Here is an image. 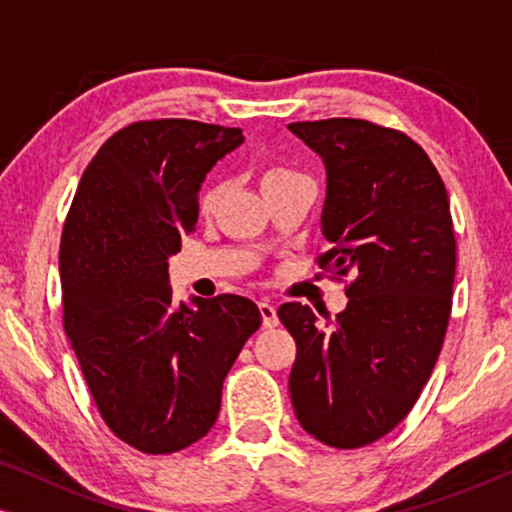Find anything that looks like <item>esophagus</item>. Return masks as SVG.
I'll return each instance as SVG.
<instances>
[{"mask_svg": "<svg viewBox=\"0 0 512 512\" xmlns=\"http://www.w3.org/2000/svg\"><path fill=\"white\" fill-rule=\"evenodd\" d=\"M258 310H261V317H263V326H265V328H275V326L279 324L275 305L265 303V300H263V303H258Z\"/></svg>", "mask_w": 512, "mask_h": 512, "instance_id": "esophagus-1", "label": "esophagus"}]
</instances>
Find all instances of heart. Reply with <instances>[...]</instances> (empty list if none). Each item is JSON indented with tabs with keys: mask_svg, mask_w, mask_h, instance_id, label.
Wrapping results in <instances>:
<instances>
[{
	"mask_svg": "<svg viewBox=\"0 0 512 512\" xmlns=\"http://www.w3.org/2000/svg\"><path fill=\"white\" fill-rule=\"evenodd\" d=\"M291 177H298V172H293L284 165H268V167H265V172H263V188L272 186V184H279V181H286ZM226 191H228V181H223V179H216V181H212V184H207L205 188H202V193L198 198L200 212L202 214H212L216 205L221 202L223 195H226Z\"/></svg>",
	"mask_w": 512,
	"mask_h": 512,
	"instance_id": "1",
	"label": "heart"
}]
</instances>
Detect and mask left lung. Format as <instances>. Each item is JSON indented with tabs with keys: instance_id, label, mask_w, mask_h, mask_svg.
<instances>
[{
	"instance_id": "obj_1",
	"label": "left lung",
	"mask_w": 512,
	"mask_h": 512,
	"mask_svg": "<svg viewBox=\"0 0 512 512\" xmlns=\"http://www.w3.org/2000/svg\"><path fill=\"white\" fill-rule=\"evenodd\" d=\"M326 163L328 249L314 258L345 282L347 310L279 305L296 340L291 403L319 443L356 450L408 417L443 349L457 240L436 165L405 132L363 118L291 123Z\"/></svg>"
}]
</instances>
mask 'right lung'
I'll use <instances>...</instances> for the list:
<instances>
[{
    "instance_id": "right-lung-1",
    "label": "right lung",
    "mask_w": 512,
    "mask_h": 512,
    "mask_svg": "<svg viewBox=\"0 0 512 512\" xmlns=\"http://www.w3.org/2000/svg\"><path fill=\"white\" fill-rule=\"evenodd\" d=\"M240 128L156 118L114 132L83 172L60 240L62 326L111 433L144 454L198 443L228 370L261 326L233 293L177 303L167 258L198 223V193Z\"/></svg>"
}]
</instances>
